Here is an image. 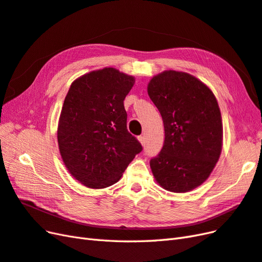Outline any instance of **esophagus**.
<instances>
[{"mask_svg": "<svg viewBox=\"0 0 262 262\" xmlns=\"http://www.w3.org/2000/svg\"><path fill=\"white\" fill-rule=\"evenodd\" d=\"M138 140H139V142L141 143V145H145V137H143V136H139V137H138Z\"/></svg>", "mask_w": 262, "mask_h": 262, "instance_id": "obj_1", "label": "esophagus"}]
</instances>
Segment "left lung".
Returning <instances> with one entry per match:
<instances>
[{
  "label": "left lung",
  "instance_id": "1",
  "mask_svg": "<svg viewBox=\"0 0 262 262\" xmlns=\"http://www.w3.org/2000/svg\"><path fill=\"white\" fill-rule=\"evenodd\" d=\"M148 95L164 124L165 138L150 167L160 186L186 192L204 183L222 150L223 127L217 101L192 75L165 71L148 83Z\"/></svg>",
  "mask_w": 262,
  "mask_h": 262
}]
</instances>
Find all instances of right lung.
Returning <instances> with one entry per match:
<instances>
[{
    "label": "right lung",
    "instance_id": "right-lung-1",
    "mask_svg": "<svg viewBox=\"0 0 262 262\" xmlns=\"http://www.w3.org/2000/svg\"><path fill=\"white\" fill-rule=\"evenodd\" d=\"M135 78L113 67L76 79L65 97L57 126V142L67 170L89 188L119 182L140 142L127 130L125 97Z\"/></svg>",
    "mask_w": 262,
    "mask_h": 262
}]
</instances>
